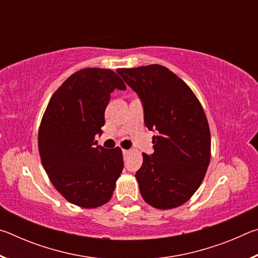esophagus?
<instances>
[{"mask_svg":"<svg viewBox=\"0 0 258 258\" xmlns=\"http://www.w3.org/2000/svg\"><path fill=\"white\" fill-rule=\"evenodd\" d=\"M128 152H130V150H126V149H123V155H124V156H126V155H127V154H128Z\"/></svg>","mask_w":258,"mask_h":258,"instance_id":"34e87169","label":"esophagus"}]
</instances>
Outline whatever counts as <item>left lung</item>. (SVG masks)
Wrapping results in <instances>:
<instances>
[{
  "label": "left lung",
  "instance_id": "8db88e82",
  "mask_svg": "<svg viewBox=\"0 0 258 258\" xmlns=\"http://www.w3.org/2000/svg\"><path fill=\"white\" fill-rule=\"evenodd\" d=\"M141 99L154 154L135 174L150 206L171 209L195 194L211 160V132L202 104L180 77L160 64L117 71Z\"/></svg>",
  "mask_w": 258,
  "mask_h": 258
}]
</instances>
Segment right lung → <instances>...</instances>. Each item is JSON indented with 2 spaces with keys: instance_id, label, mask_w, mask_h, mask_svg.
Masks as SVG:
<instances>
[{
  "instance_id": "obj_1",
  "label": "right lung",
  "mask_w": 258,
  "mask_h": 258,
  "mask_svg": "<svg viewBox=\"0 0 258 258\" xmlns=\"http://www.w3.org/2000/svg\"><path fill=\"white\" fill-rule=\"evenodd\" d=\"M115 89L126 85L115 72L85 68L73 74L52 95L38 131V150L52 184L83 208L110 200L123 171L120 148L97 146L104 110Z\"/></svg>"
}]
</instances>
